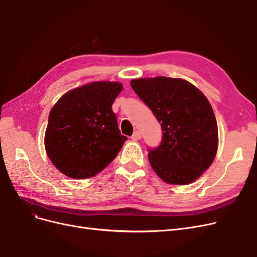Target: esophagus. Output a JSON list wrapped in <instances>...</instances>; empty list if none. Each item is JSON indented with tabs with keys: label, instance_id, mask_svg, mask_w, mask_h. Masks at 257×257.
Returning <instances> with one entry per match:
<instances>
[{
	"label": "esophagus",
	"instance_id": "1",
	"mask_svg": "<svg viewBox=\"0 0 257 257\" xmlns=\"http://www.w3.org/2000/svg\"><path fill=\"white\" fill-rule=\"evenodd\" d=\"M141 138H142V135H141V132H139V131H135L134 134L132 135V137H131L132 141H139Z\"/></svg>",
	"mask_w": 257,
	"mask_h": 257
}]
</instances>
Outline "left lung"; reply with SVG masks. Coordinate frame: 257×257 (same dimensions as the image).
<instances>
[{
    "label": "left lung",
    "mask_w": 257,
    "mask_h": 257,
    "mask_svg": "<svg viewBox=\"0 0 257 257\" xmlns=\"http://www.w3.org/2000/svg\"><path fill=\"white\" fill-rule=\"evenodd\" d=\"M131 85L162 126V142L149 162L163 181L183 185L210 167L217 150V124L207 97L189 81L139 78Z\"/></svg>",
    "instance_id": "obj_1"
}]
</instances>
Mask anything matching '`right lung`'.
<instances>
[{
    "mask_svg": "<svg viewBox=\"0 0 257 257\" xmlns=\"http://www.w3.org/2000/svg\"><path fill=\"white\" fill-rule=\"evenodd\" d=\"M121 91L119 82H92L67 92L52 107L45 148L61 173L87 179L114 160L127 141L111 108Z\"/></svg>",
    "mask_w": 257,
    "mask_h": 257,
    "instance_id": "right-lung-1",
    "label": "right lung"
}]
</instances>
